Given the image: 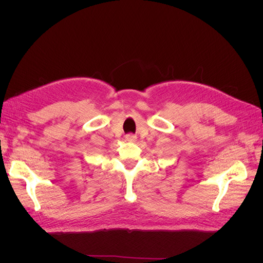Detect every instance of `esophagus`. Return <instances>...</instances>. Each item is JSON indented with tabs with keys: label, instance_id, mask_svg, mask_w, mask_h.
Listing matches in <instances>:
<instances>
[{
	"label": "esophagus",
	"instance_id": "esophagus-1",
	"mask_svg": "<svg viewBox=\"0 0 263 263\" xmlns=\"http://www.w3.org/2000/svg\"><path fill=\"white\" fill-rule=\"evenodd\" d=\"M136 139H137V137L135 136V135H132V134H129V135H127L126 136V140L127 141H130V142H134V141H136Z\"/></svg>",
	"mask_w": 263,
	"mask_h": 263
}]
</instances>
